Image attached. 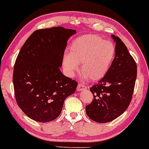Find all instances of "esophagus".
<instances>
[{
  "instance_id": "esophagus-1",
  "label": "esophagus",
  "mask_w": 149,
  "mask_h": 149,
  "mask_svg": "<svg viewBox=\"0 0 149 149\" xmlns=\"http://www.w3.org/2000/svg\"><path fill=\"white\" fill-rule=\"evenodd\" d=\"M86 88V86H84V85L81 84H79L77 86V91H82V90H84Z\"/></svg>"
}]
</instances>
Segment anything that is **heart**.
Returning a JSON list of instances; mask_svg holds the SVG:
<instances>
[{
	"label": "heart",
	"mask_w": 149,
	"mask_h": 149,
	"mask_svg": "<svg viewBox=\"0 0 149 149\" xmlns=\"http://www.w3.org/2000/svg\"><path fill=\"white\" fill-rule=\"evenodd\" d=\"M116 48L112 41L95 34H86L75 38L70 46V53L63 57V67L72 77L79 70L83 78L91 81L101 79L108 72L115 56Z\"/></svg>",
	"instance_id": "heart-1"
}]
</instances>
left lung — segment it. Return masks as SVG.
I'll return each instance as SVG.
<instances>
[{
  "label": "left lung",
  "instance_id": "1",
  "mask_svg": "<svg viewBox=\"0 0 149 149\" xmlns=\"http://www.w3.org/2000/svg\"><path fill=\"white\" fill-rule=\"evenodd\" d=\"M115 56L108 72L97 84L90 88L93 100L85 107L86 115L93 121L106 123L123 114L131 102L136 79V64L127 48L115 35Z\"/></svg>",
  "mask_w": 149,
  "mask_h": 149
}]
</instances>
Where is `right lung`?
Returning <instances> with one entry per match:
<instances>
[{
    "instance_id": "1",
    "label": "right lung",
    "mask_w": 149,
    "mask_h": 149,
    "mask_svg": "<svg viewBox=\"0 0 149 149\" xmlns=\"http://www.w3.org/2000/svg\"><path fill=\"white\" fill-rule=\"evenodd\" d=\"M74 29L62 26L38 29L25 41L13 71L18 106L29 118L40 123L56 120L67 97L77 82L61 72L63 57Z\"/></svg>"
}]
</instances>
